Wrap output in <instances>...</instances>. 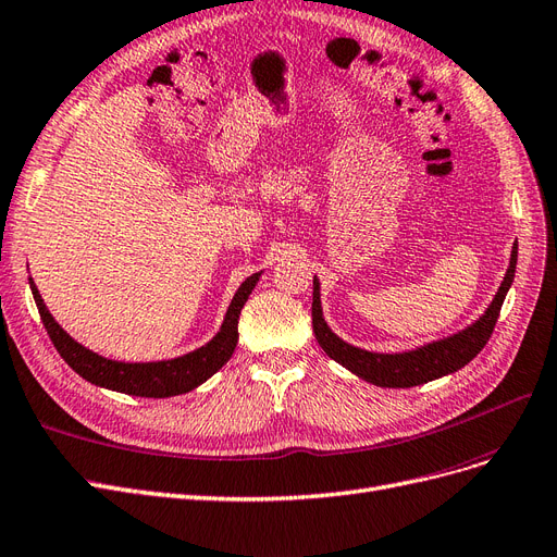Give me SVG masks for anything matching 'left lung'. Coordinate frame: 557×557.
I'll return each instance as SVG.
<instances>
[{"mask_svg":"<svg viewBox=\"0 0 557 557\" xmlns=\"http://www.w3.org/2000/svg\"><path fill=\"white\" fill-rule=\"evenodd\" d=\"M516 261H518V245H513V249H511L507 275H505V280H502L493 302L488 305V310L474 321L472 326H468L451 337H444V339H437V343H430V345L417 347L411 351H403V354L366 351L361 347H354V345L345 343L343 337H337L329 329L324 312H321L319 280L314 277L312 329L317 335V343L333 358V361L345 366L356 376H361V380L376 384V386L409 388V386H419L425 382L440 380V376L451 374V372L460 370L462 366H468L472 358L483 347H486V343L491 339V333L497 324L502 302H505V296L513 282Z\"/></svg>","mask_w":557,"mask_h":557,"instance_id":"1","label":"left lung"}]
</instances>
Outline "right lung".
<instances>
[{
    "instance_id": "1",
    "label": "right lung",
    "mask_w": 557,
    "mask_h": 557,
    "mask_svg": "<svg viewBox=\"0 0 557 557\" xmlns=\"http://www.w3.org/2000/svg\"><path fill=\"white\" fill-rule=\"evenodd\" d=\"M259 277L261 273L249 275L238 286V292L233 296L226 310L220 333L214 335L208 345L194 349L185 356L171 358V361H152V363H124V361H113V358H103L95 351H89L87 347L76 343V339L66 331H62L58 321L52 319L32 277H29V289H32L34 302H37L41 321L52 339V345H55V349L71 366V370H76L83 380H87L95 386L127 393V396L171 398L201 386L228 361L233 349L238 345L240 310L257 286Z\"/></svg>"
}]
</instances>
